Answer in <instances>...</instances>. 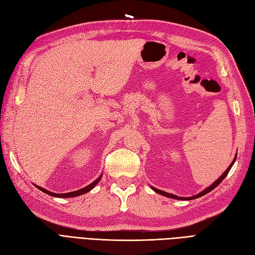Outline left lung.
I'll return each mask as SVG.
<instances>
[{
    "instance_id": "obj_1",
    "label": "left lung",
    "mask_w": 255,
    "mask_h": 255,
    "mask_svg": "<svg viewBox=\"0 0 255 255\" xmlns=\"http://www.w3.org/2000/svg\"><path fill=\"white\" fill-rule=\"evenodd\" d=\"M235 159H236V156H235V158H234V160L231 162V164L229 165V168H228L225 172H224V174L222 175L221 177H219L213 184H211V186H210L209 188H207L206 190H204L203 192H200L199 194H197V195H195V196H192V197H179V196H176V195H173V194H170V193H166V192H163V191H161V190H158V189H156V188H153L152 187V189L156 192V193H159V194H161V195H163V196H165V197H170V198H174V199H180V200H190V199H195V198H198V197H200V196H203V195H206L207 193H209L210 191H212L214 188H216L219 183H221L222 181H223V179L227 176L228 175V173H229V171H230V169H231V166L233 165V163H234V161H235Z\"/></svg>"
}]
</instances>
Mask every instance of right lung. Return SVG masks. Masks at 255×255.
Returning <instances> with one entry per match:
<instances>
[{
	"label": "right lung",
	"instance_id": "right-lung-1",
	"mask_svg": "<svg viewBox=\"0 0 255 255\" xmlns=\"http://www.w3.org/2000/svg\"><path fill=\"white\" fill-rule=\"evenodd\" d=\"M100 179H101V176H100V177H98V178L96 179L94 182H92L91 184H89V186L85 187V188H83V189H80V190L75 191V192L64 193V194H57V193L49 192V191H47V190H45V189H43V188H41V187H39V186H36V184H34V186H36L38 189H40L42 192L46 193V194H48V195H50V196H55V197H75V196L82 195V194H84V193H87L89 191H91V190L96 186V184H97V183L100 181Z\"/></svg>",
	"mask_w": 255,
	"mask_h": 255
}]
</instances>
